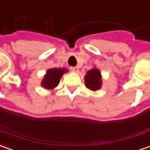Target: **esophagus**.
<instances>
[{"label": "esophagus", "instance_id": "esophagus-1", "mask_svg": "<svg viewBox=\"0 0 150 150\" xmlns=\"http://www.w3.org/2000/svg\"><path fill=\"white\" fill-rule=\"evenodd\" d=\"M71 71H72V72H78L79 68H78V67H71Z\"/></svg>", "mask_w": 150, "mask_h": 150}]
</instances>
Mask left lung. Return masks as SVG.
Segmentation results:
<instances>
[{"mask_svg":"<svg viewBox=\"0 0 150 150\" xmlns=\"http://www.w3.org/2000/svg\"><path fill=\"white\" fill-rule=\"evenodd\" d=\"M84 83L86 88H88L92 91H97L100 89L103 84L100 71L94 67L87 71L86 75L84 76Z\"/></svg>","mask_w":150,"mask_h":150,"instance_id":"obj_1","label":"left lung"}]
</instances>
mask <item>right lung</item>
Here are the masks:
<instances>
[{
  "label": "right lung",
  "instance_id": "1",
  "mask_svg": "<svg viewBox=\"0 0 150 150\" xmlns=\"http://www.w3.org/2000/svg\"><path fill=\"white\" fill-rule=\"evenodd\" d=\"M68 72L66 68H52L47 70L41 82V86L45 89L52 90L59 84L62 75Z\"/></svg>",
  "mask_w": 150,
  "mask_h": 150
}]
</instances>
